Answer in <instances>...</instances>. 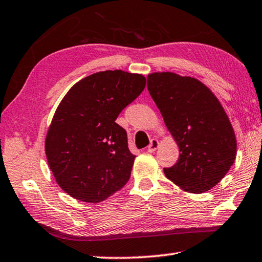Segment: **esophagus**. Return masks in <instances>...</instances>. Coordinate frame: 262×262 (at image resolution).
I'll return each mask as SVG.
<instances>
[{"label": "esophagus", "instance_id": "1", "mask_svg": "<svg viewBox=\"0 0 262 262\" xmlns=\"http://www.w3.org/2000/svg\"><path fill=\"white\" fill-rule=\"evenodd\" d=\"M158 147H159V141L157 139H152L151 143H149V145L147 146V152L153 153Z\"/></svg>", "mask_w": 262, "mask_h": 262}]
</instances>
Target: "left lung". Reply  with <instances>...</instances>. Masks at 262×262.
Instances as JSON below:
<instances>
[{
  "mask_svg": "<svg viewBox=\"0 0 262 262\" xmlns=\"http://www.w3.org/2000/svg\"><path fill=\"white\" fill-rule=\"evenodd\" d=\"M147 89L177 140L179 160L164 168L183 190L201 194L215 187L233 165V128L216 96L199 80L169 72L147 76Z\"/></svg>",
  "mask_w": 262,
  "mask_h": 262,
  "instance_id": "1",
  "label": "left lung"
}]
</instances>
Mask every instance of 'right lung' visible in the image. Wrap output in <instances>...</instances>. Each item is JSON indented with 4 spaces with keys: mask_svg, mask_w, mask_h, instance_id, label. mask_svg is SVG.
Masks as SVG:
<instances>
[{
    "mask_svg": "<svg viewBox=\"0 0 262 262\" xmlns=\"http://www.w3.org/2000/svg\"><path fill=\"white\" fill-rule=\"evenodd\" d=\"M145 85L140 74L104 71L79 81L62 98L45 152L55 181L68 195L98 203L125 186L136 157L116 119Z\"/></svg>",
    "mask_w": 262,
    "mask_h": 262,
    "instance_id": "obj_1",
    "label": "right lung"
}]
</instances>
